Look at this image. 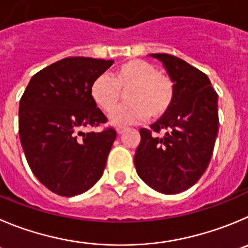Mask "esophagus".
Listing matches in <instances>:
<instances>
[{
  "label": "esophagus",
  "mask_w": 248,
  "mask_h": 248,
  "mask_svg": "<svg viewBox=\"0 0 248 248\" xmlns=\"http://www.w3.org/2000/svg\"><path fill=\"white\" fill-rule=\"evenodd\" d=\"M124 131H126V128H124V127H117V128H116L117 135H122Z\"/></svg>",
  "instance_id": "esophagus-1"
}]
</instances>
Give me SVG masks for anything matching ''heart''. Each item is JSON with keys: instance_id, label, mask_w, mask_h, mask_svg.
Returning <instances> with one entry per match:
<instances>
[{"instance_id": "obj_1", "label": "heart", "mask_w": 248, "mask_h": 248, "mask_svg": "<svg viewBox=\"0 0 248 248\" xmlns=\"http://www.w3.org/2000/svg\"><path fill=\"white\" fill-rule=\"evenodd\" d=\"M128 104L110 116L113 124H129L149 115L158 119L168 112L175 95L172 80L156 71L155 66L143 60H129L120 64L112 76L99 75L93 80L90 95L101 110L111 112L126 92Z\"/></svg>"}]
</instances>
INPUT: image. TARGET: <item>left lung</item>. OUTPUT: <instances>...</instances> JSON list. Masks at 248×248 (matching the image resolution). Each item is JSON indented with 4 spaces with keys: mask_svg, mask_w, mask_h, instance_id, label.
Instances as JSON below:
<instances>
[{
    "mask_svg": "<svg viewBox=\"0 0 248 248\" xmlns=\"http://www.w3.org/2000/svg\"><path fill=\"white\" fill-rule=\"evenodd\" d=\"M172 80L175 95L168 112L140 129L136 150L138 176L153 189L176 194L193 186L209 165L218 135V94L209 78L184 60L152 54ZM164 131L159 138L156 133Z\"/></svg>",
    "mask_w": 248,
    "mask_h": 248,
    "instance_id": "left-lung-1",
    "label": "left lung"
}]
</instances>
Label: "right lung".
Returning <instances> with one entry per match:
<instances>
[{
    "label": "right lung",
    "mask_w": 248,
    "mask_h": 248,
    "mask_svg": "<svg viewBox=\"0 0 248 248\" xmlns=\"http://www.w3.org/2000/svg\"><path fill=\"white\" fill-rule=\"evenodd\" d=\"M112 60L67 57L31 77L19 101V138L36 179L54 193L73 197L103 176L116 131L84 133L106 117L90 95L93 80Z\"/></svg>",
    "instance_id": "add662e5"
}]
</instances>
